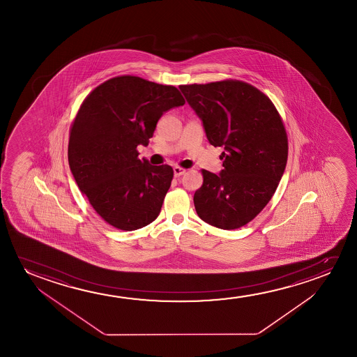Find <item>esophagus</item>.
<instances>
[{"label": "esophagus", "mask_w": 357, "mask_h": 357, "mask_svg": "<svg viewBox=\"0 0 357 357\" xmlns=\"http://www.w3.org/2000/svg\"><path fill=\"white\" fill-rule=\"evenodd\" d=\"M173 172H174V176H181L183 174H185L186 169L181 168V167H174Z\"/></svg>", "instance_id": "34e87169"}]
</instances>
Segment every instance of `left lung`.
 Here are the masks:
<instances>
[{"instance_id":"obj_1","label":"left lung","mask_w":357,"mask_h":357,"mask_svg":"<svg viewBox=\"0 0 357 357\" xmlns=\"http://www.w3.org/2000/svg\"><path fill=\"white\" fill-rule=\"evenodd\" d=\"M211 145L225 147L220 174L202 169L194 195L197 215L220 229H236L268 204L283 176L288 137L277 108L239 80L181 85Z\"/></svg>"}]
</instances>
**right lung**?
I'll list each match as a JSON object with an SVG mask.
<instances>
[{"instance_id":"add662e5","label":"right lung","mask_w":357,"mask_h":357,"mask_svg":"<svg viewBox=\"0 0 357 357\" xmlns=\"http://www.w3.org/2000/svg\"><path fill=\"white\" fill-rule=\"evenodd\" d=\"M185 103L178 89L132 75L98 85L70 129L68 162L93 210L118 229L137 230L161 212L173 179L168 165L139 160L163 113Z\"/></svg>"}]
</instances>
